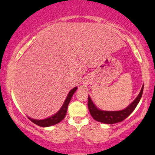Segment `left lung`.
Listing matches in <instances>:
<instances>
[{
  "mask_svg": "<svg viewBox=\"0 0 155 155\" xmlns=\"http://www.w3.org/2000/svg\"><path fill=\"white\" fill-rule=\"evenodd\" d=\"M144 85L141 89L140 92L137 97V98L128 106L126 109H125L122 111H101L97 109L95 107L94 104L91 100L90 97H88V109L90 112L91 116H92L94 120L97 121L104 123V124H114L116 123H118L126 119L132 112L134 111L135 107H137V104L139 103L140 98L143 94Z\"/></svg>",
  "mask_w": 155,
  "mask_h": 155,
  "instance_id": "obj_1",
  "label": "left lung"
}]
</instances>
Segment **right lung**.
I'll use <instances>...</instances> for the list:
<instances>
[{
    "label": "right lung",
    "instance_id": "obj_1",
    "mask_svg": "<svg viewBox=\"0 0 155 155\" xmlns=\"http://www.w3.org/2000/svg\"><path fill=\"white\" fill-rule=\"evenodd\" d=\"M77 90V87H74L73 89L70 91L68 95L67 96V98L65 99L64 104L61 107V109L59 110L58 113H56L55 115L53 116H51L49 118H46V119L44 120H35L33 119V118H28L31 120V122H33L34 124H35L37 126H41V127H48L53 126V125H56L58 124L59 122H61L63 118H65V114H66L68 107V104L70 103V101L73 97V95L75 92Z\"/></svg>",
    "mask_w": 155,
    "mask_h": 155
}]
</instances>
